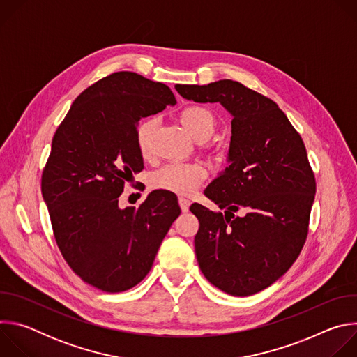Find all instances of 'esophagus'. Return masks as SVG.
I'll use <instances>...</instances> for the list:
<instances>
[{
	"label": "esophagus",
	"mask_w": 357,
	"mask_h": 357,
	"mask_svg": "<svg viewBox=\"0 0 357 357\" xmlns=\"http://www.w3.org/2000/svg\"><path fill=\"white\" fill-rule=\"evenodd\" d=\"M179 206L182 212H188L189 206H190V200L186 197H179Z\"/></svg>",
	"instance_id": "1"
}]
</instances>
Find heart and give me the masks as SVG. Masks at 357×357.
<instances>
[{"instance_id":"obj_1","label":"heart","mask_w":357,"mask_h":357,"mask_svg":"<svg viewBox=\"0 0 357 357\" xmlns=\"http://www.w3.org/2000/svg\"><path fill=\"white\" fill-rule=\"evenodd\" d=\"M179 120L189 134L202 144H205V139L212 137L218 128V119L213 112L197 105L185 107L179 113ZM154 130L155 120L152 119L141 121L135 130L137 146L145 158L151 154V139ZM205 178L206 172L199 164H168L151 175V186L178 195H188L193 192Z\"/></svg>"}]
</instances>
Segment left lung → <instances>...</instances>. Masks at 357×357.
Segmentation results:
<instances>
[{
  "instance_id": "obj_1",
  "label": "left lung",
  "mask_w": 357,
  "mask_h": 357,
  "mask_svg": "<svg viewBox=\"0 0 357 357\" xmlns=\"http://www.w3.org/2000/svg\"><path fill=\"white\" fill-rule=\"evenodd\" d=\"M175 89L197 103H220L233 116L231 164L205 189L225 213L190 206L199 220V267L226 294H257L289 270L308 237L317 181L305 144L275 101L238 82Z\"/></svg>"
}]
</instances>
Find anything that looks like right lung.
Segmentation results:
<instances>
[{
  "label": "right lung",
  "mask_w": 357,
  "mask_h": 357,
  "mask_svg": "<svg viewBox=\"0 0 357 357\" xmlns=\"http://www.w3.org/2000/svg\"><path fill=\"white\" fill-rule=\"evenodd\" d=\"M175 103L167 84L117 72L82 91L54 135L40 181L54 236L75 274L105 292L145 278L181 215L176 195L162 190L119 208L124 183L144 168L138 121Z\"/></svg>",
  "instance_id": "1"
}]
</instances>
